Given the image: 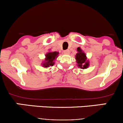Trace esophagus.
Returning a JSON list of instances; mask_svg holds the SVG:
<instances>
[{"label": "esophagus", "mask_w": 123, "mask_h": 123, "mask_svg": "<svg viewBox=\"0 0 123 123\" xmlns=\"http://www.w3.org/2000/svg\"><path fill=\"white\" fill-rule=\"evenodd\" d=\"M64 54H65V55H68L69 54V50L67 49V50H64Z\"/></svg>", "instance_id": "34e87169"}]
</instances>
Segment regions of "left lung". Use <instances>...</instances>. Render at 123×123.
Returning a JSON list of instances; mask_svg holds the SVG:
<instances>
[{"instance_id": "left-lung-1", "label": "left lung", "mask_w": 123, "mask_h": 123, "mask_svg": "<svg viewBox=\"0 0 123 123\" xmlns=\"http://www.w3.org/2000/svg\"><path fill=\"white\" fill-rule=\"evenodd\" d=\"M77 51L78 52L77 54L75 55V60L76 62L77 63V65L81 69H86L89 66V61L87 59L86 55L80 47L77 48Z\"/></svg>"}]
</instances>
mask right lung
I'll list each match as a JSON object with an SVG mask.
<instances>
[{
    "label": "right lung",
    "mask_w": 123,
    "mask_h": 123,
    "mask_svg": "<svg viewBox=\"0 0 123 123\" xmlns=\"http://www.w3.org/2000/svg\"><path fill=\"white\" fill-rule=\"evenodd\" d=\"M58 52H49L45 55V58L42 62V67L44 68H48L52 67L55 64V61L58 56Z\"/></svg>",
    "instance_id": "add662e5"
}]
</instances>
